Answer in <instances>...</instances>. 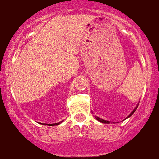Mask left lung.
Segmentation results:
<instances>
[{
  "instance_id": "1",
  "label": "left lung",
  "mask_w": 159,
  "mask_h": 159,
  "mask_svg": "<svg viewBox=\"0 0 159 159\" xmlns=\"http://www.w3.org/2000/svg\"><path fill=\"white\" fill-rule=\"evenodd\" d=\"M138 106H139V103L137 104V106L135 107H134V110H133V111H132L130 114H129V116H128L127 117L125 118V119H127V118H129V117H130V116H131L133 115V113H134V111H135V110H136V109H137ZM95 118H96V119H97V120H98V121H100V122H102V123H105V124H109V123H111V121H109V120H103V119H102V118L98 117V116H95Z\"/></svg>"
}]
</instances>
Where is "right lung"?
<instances>
[{
    "instance_id": "obj_1",
    "label": "right lung",
    "mask_w": 159,
    "mask_h": 159,
    "mask_svg": "<svg viewBox=\"0 0 159 159\" xmlns=\"http://www.w3.org/2000/svg\"><path fill=\"white\" fill-rule=\"evenodd\" d=\"M62 121V120H61ZM61 121H60V122H57V123H53V124H44L43 123V125H59V124H61Z\"/></svg>"
}]
</instances>
